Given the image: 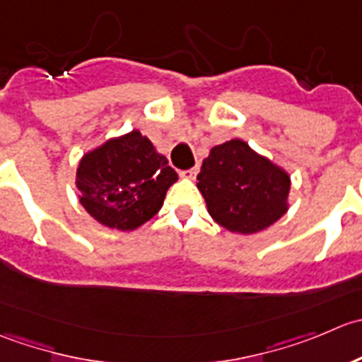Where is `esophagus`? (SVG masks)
Segmentation results:
<instances>
[{"mask_svg": "<svg viewBox=\"0 0 362 362\" xmlns=\"http://www.w3.org/2000/svg\"><path fill=\"white\" fill-rule=\"evenodd\" d=\"M197 173H199V167H193V169L181 170L180 176H181V177H186V180H193V177L197 176Z\"/></svg>", "mask_w": 362, "mask_h": 362, "instance_id": "1", "label": "esophagus"}]
</instances>
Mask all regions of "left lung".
<instances>
[{
	"instance_id": "1",
	"label": "left lung",
	"mask_w": 362,
	"mask_h": 362,
	"mask_svg": "<svg viewBox=\"0 0 362 362\" xmlns=\"http://www.w3.org/2000/svg\"><path fill=\"white\" fill-rule=\"evenodd\" d=\"M197 180L211 218L230 232L255 234L288 209L291 176L241 139L214 146Z\"/></svg>"
}]
</instances>
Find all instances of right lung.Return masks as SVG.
<instances>
[{
    "instance_id": "obj_1",
    "label": "right lung",
    "mask_w": 362,
    "mask_h": 362,
    "mask_svg": "<svg viewBox=\"0 0 362 362\" xmlns=\"http://www.w3.org/2000/svg\"><path fill=\"white\" fill-rule=\"evenodd\" d=\"M177 174L139 130L110 139L78 162L82 207L109 228L135 230L163 206Z\"/></svg>"
}]
</instances>
